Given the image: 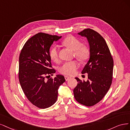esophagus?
<instances>
[{
  "mask_svg": "<svg viewBox=\"0 0 130 130\" xmlns=\"http://www.w3.org/2000/svg\"><path fill=\"white\" fill-rule=\"evenodd\" d=\"M65 79L66 81H68V80H70V79H71V77H69V76H65Z\"/></svg>",
  "mask_w": 130,
  "mask_h": 130,
  "instance_id": "obj_1",
  "label": "esophagus"
}]
</instances>
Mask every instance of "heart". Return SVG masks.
<instances>
[{
  "label": "heart",
  "mask_w": 130,
  "mask_h": 130,
  "mask_svg": "<svg viewBox=\"0 0 130 130\" xmlns=\"http://www.w3.org/2000/svg\"><path fill=\"white\" fill-rule=\"evenodd\" d=\"M62 43L71 50L74 51V56L79 60L84 61L89 57L90 54L89 48L85 45H81L80 41L76 37L72 36L67 37L62 41ZM58 51L59 48L57 46H53L50 49V57L55 62L59 60ZM79 65V63L76 60L65 62L60 67L59 71L62 74L72 76L76 73Z\"/></svg>",
  "instance_id": "b5f03b06"
}]
</instances>
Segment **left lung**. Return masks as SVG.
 <instances>
[{"instance_id":"obj_1","label":"left lung","mask_w":130,"mask_h":130,"mask_svg":"<svg viewBox=\"0 0 130 130\" xmlns=\"http://www.w3.org/2000/svg\"><path fill=\"white\" fill-rule=\"evenodd\" d=\"M85 37L90 45V59L82 73H87L88 80H77L73 90L77 101L86 106H92L99 102L109 90L113 78V60L104 38L91 28L78 33Z\"/></svg>"}]
</instances>
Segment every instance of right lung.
Listing matches in <instances>:
<instances>
[{"label": "right lung", "instance_id": "obj_1", "mask_svg": "<svg viewBox=\"0 0 130 130\" xmlns=\"http://www.w3.org/2000/svg\"><path fill=\"white\" fill-rule=\"evenodd\" d=\"M61 36L38 33L29 39L19 56V80L25 95L33 105L46 108L55 103L59 87L65 82L63 76L52 69L50 48ZM48 79H47V78Z\"/></svg>", "mask_w": 130, "mask_h": 130}]
</instances>
